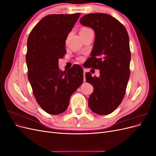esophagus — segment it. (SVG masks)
Returning a JSON list of instances; mask_svg holds the SVG:
<instances>
[{"label": "esophagus", "mask_w": 156, "mask_h": 156, "mask_svg": "<svg viewBox=\"0 0 156 156\" xmlns=\"http://www.w3.org/2000/svg\"><path fill=\"white\" fill-rule=\"evenodd\" d=\"M87 72V69H84V81H85V73Z\"/></svg>", "instance_id": "1"}]
</instances>
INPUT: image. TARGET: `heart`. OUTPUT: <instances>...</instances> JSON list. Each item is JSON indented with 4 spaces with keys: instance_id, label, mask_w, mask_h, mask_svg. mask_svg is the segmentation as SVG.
<instances>
[{
    "instance_id": "obj_1",
    "label": "heart",
    "mask_w": 156,
    "mask_h": 156,
    "mask_svg": "<svg viewBox=\"0 0 156 156\" xmlns=\"http://www.w3.org/2000/svg\"><path fill=\"white\" fill-rule=\"evenodd\" d=\"M78 60L79 61H83V57H79L78 58Z\"/></svg>"
}]
</instances>
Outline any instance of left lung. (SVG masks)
Wrapping results in <instances>:
<instances>
[{"label": "left lung", "instance_id": "obj_1", "mask_svg": "<svg viewBox=\"0 0 156 156\" xmlns=\"http://www.w3.org/2000/svg\"><path fill=\"white\" fill-rule=\"evenodd\" d=\"M83 26L95 32L89 67L100 70V77L86 73V81L94 91L88 98V107L98 115L114 111L124 97L129 79L131 52L129 36L124 26L106 13H88L80 20Z\"/></svg>", "mask_w": 156, "mask_h": 156}]
</instances>
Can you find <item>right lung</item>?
Segmentation results:
<instances>
[{
	"mask_svg": "<svg viewBox=\"0 0 156 156\" xmlns=\"http://www.w3.org/2000/svg\"><path fill=\"white\" fill-rule=\"evenodd\" d=\"M81 13L51 14L37 23L28 37V79L41 108L50 115L62 113L72 94L83 82V69L74 65L60 70L58 59L66 54V40Z\"/></svg>",
	"mask_w": 156,
	"mask_h": 156,
	"instance_id": "right-lung-1",
	"label": "right lung"
}]
</instances>
